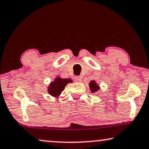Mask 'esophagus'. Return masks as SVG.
Listing matches in <instances>:
<instances>
[{"mask_svg":"<svg viewBox=\"0 0 149 149\" xmlns=\"http://www.w3.org/2000/svg\"><path fill=\"white\" fill-rule=\"evenodd\" d=\"M74 80L76 82H80V81H81V77L79 76H76L74 77Z\"/></svg>","mask_w":149,"mask_h":149,"instance_id":"esophagus-1","label":"esophagus"}]
</instances>
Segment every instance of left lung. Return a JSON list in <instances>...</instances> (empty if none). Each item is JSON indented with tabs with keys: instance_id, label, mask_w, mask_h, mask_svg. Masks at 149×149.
Listing matches in <instances>:
<instances>
[{
	"instance_id": "8db88e82",
	"label": "left lung",
	"mask_w": 149,
	"mask_h": 149,
	"mask_svg": "<svg viewBox=\"0 0 149 149\" xmlns=\"http://www.w3.org/2000/svg\"><path fill=\"white\" fill-rule=\"evenodd\" d=\"M89 85V88H90V90L92 93L97 92V91L100 89V87L97 85V83H95V81H90Z\"/></svg>"
}]
</instances>
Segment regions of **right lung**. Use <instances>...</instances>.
Returning a JSON list of instances; mask_svg holds the SVG:
<instances>
[{
  "mask_svg": "<svg viewBox=\"0 0 149 149\" xmlns=\"http://www.w3.org/2000/svg\"><path fill=\"white\" fill-rule=\"evenodd\" d=\"M72 80L70 79H62L58 77L55 80L50 83L48 87V92L54 97H58L64 90L66 85L69 83H72Z\"/></svg>",
  "mask_w": 149,
  "mask_h": 149,
  "instance_id": "right-lung-1",
  "label": "right lung"
}]
</instances>
